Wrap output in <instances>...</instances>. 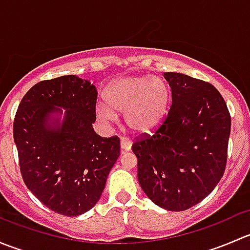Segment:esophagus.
Returning a JSON list of instances; mask_svg holds the SVG:
<instances>
[{
  "label": "esophagus",
  "instance_id": "esophagus-1",
  "mask_svg": "<svg viewBox=\"0 0 250 250\" xmlns=\"http://www.w3.org/2000/svg\"><path fill=\"white\" fill-rule=\"evenodd\" d=\"M130 148H132V143L130 141L125 139L121 140V151L122 152H128V151H130Z\"/></svg>",
  "mask_w": 250,
  "mask_h": 250
}]
</instances>
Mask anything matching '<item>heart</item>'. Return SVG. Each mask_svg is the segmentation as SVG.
<instances>
[{"label":"heart","mask_w":250,"mask_h":250,"mask_svg":"<svg viewBox=\"0 0 250 250\" xmlns=\"http://www.w3.org/2000/svg\"><path fill=\"white\" fill-rule=\"evenodd\" d=\"M105 104L95 106L98 120L113 122L123 115L133 134L147 135L157 130L167 117L170 89L163 78L135 76L113 81L104 92Z\"/></svg>","instance_id":"1"}]
</instances>
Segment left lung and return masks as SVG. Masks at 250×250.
<instances>
[{
	"label": "left lung",
	"instance_id": "obj_1",
	"mask_svg": "<svg viewBox=\"0 0 250 250\" xmlns=\"http://www.w3.org/2000/svg\"><path fill=\"white\" fill-rule=\"evenodd\" d=\"M163 76L172 89L167 118L132 150L145 195L161 208L181 211L204 200L224 175L231 117L210 83L178 72Z\"/></svg>",
	"mask_w": 250,
	"mask_h": 250
}]
</instances>
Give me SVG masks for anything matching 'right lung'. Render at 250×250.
I'll use <instances>...</instances> for the list:
<instances>
[{"instance_id": "1", "label": "right lung", "mask_w": 250, "mask_h": 250, "mask_svg": "<svg viewBox=\"0 0 250 250\" xmlns=\"http://www.w3.org/2000/svg\"><path fill=\"white\" fill-rule=\"evenodd\" d=\"M97 88L66 75L35 84L13 125L25 185L50 210L77 216L97 204L120 156L117 137L93 129Z\"/></svg>"}]
</instances>
